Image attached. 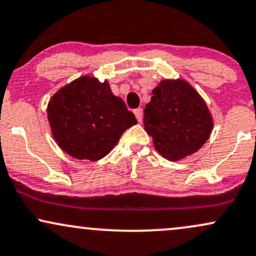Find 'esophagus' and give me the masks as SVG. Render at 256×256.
Returning <instances> with one entry per match:
<instances>
[{
	"label": "esophagus",
	"instance_id": "1",
	"mask_svg": "<svg viewBox=\"0 0 256 256\" xmlns=\"http://www.w3.org/2000/svg\"><path fill=\"white\" fill-rule=\"evenodd\" d=\"M134 116H136V118H137L138 122H142V116H143V110L137 108V110H134Z\"/></svg>",
	"mask_w": 256,
	"mask_h": 256
}]
</instances>
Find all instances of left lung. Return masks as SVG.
Wrapping results in <instances>:
<instances>
[{
    "label": "left lung",
    "instance_id": "obj_1",
    "mask_svg": "<svg viewBox=\"0 0 256 256\" xmlns=\"http://www.w3.org/2000/svg\"><path fill=\"white\" fill-rule=\"evenodd\" d=\"M144 128L163 158L178 161L208 140L214 120L202 98L184 80H164L144 110Z\"/></svg>",
    "mask_w": 256,
    "mask_h": 256
}]
</instances>
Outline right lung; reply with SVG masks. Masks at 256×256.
Wrapping results in <instances>:
<instances>
[{"label":"right lung","mask_w":256,"mask_h":256,"mask_svg":"<svg viewBox=\"0 0 256 256\" xmlns=\"http://www.w3.org/2000/svg\"><path fill=\"white\" fill-rule=\"evenodd\" d=\"M52 136L63 152L98 161L110 152L122 132L137 124L108 82L82 76L60 88L48 104Z\"/></svg>","instance_id":"1"}]
</instances>
